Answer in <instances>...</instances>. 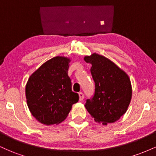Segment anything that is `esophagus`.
Instances as JSON below:
<instances>
[{"label": "esophagus", "instance_id": "34e87169", "mask_svg": "<svg viewBox=\"0 0 156 156\" xmlns=\"http://www.w3.org/2000/svg\"><path fill=\"white\" fill-rule=\"evenodd\" d=\"M78 95H79V101H83L84 98V94L82 92H79L78 93Z\"/></svg>", "mask_w": 156, "mask_h": 156}]
</instances>
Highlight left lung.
<instances>
[{"mask_svg":"<svg viewBox=\"0 0 156 156\" xmlns=\"http://www.w3.org/2000/svg\"><path fill=\"white\" fill-rule=\"evenodd\" d=\"M92 64L91 74L95 83L92 99L85 107L94 121L107 125L119 120L128 110L132 98L129 76L112 61L94 53L84 56Z\"/></svg>","mask_w":156,"mask_h":156,"instance_id":"1","label":"left lung"}]
</instances>
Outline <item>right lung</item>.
I'll return each instance as SVG.
<instances>
[{
    "label": "right lung",
    "instance_id": "obj_1",
    "mask_svg": "<svg viewBox=\"0 0 156 156\" xmlns=\"http://www.w3.org/2000/svg\"><path fill=\"white\" fill-rule=\"evenodd\" d=\"M70 58L55 56L44 62L28 78L26 98L33 117L46 125L63 122L79 99L72 91L67 71Z\"/></svg>",
    "mask_w": 156,
    "mask_h": 156
}]
</instances>
